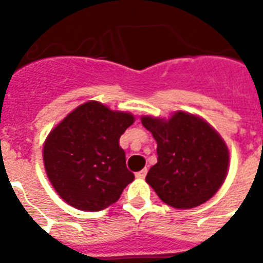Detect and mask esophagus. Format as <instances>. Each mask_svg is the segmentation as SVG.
Masks as SVG:
<instances>
[{
    "mask_svg": "<svg viewBox=\"0 0 263 263\" xmlns=\"http://www.w3.org/2000/svg\"><path fill=\"white\" fill-rule=\"evenodd\" d=\"M146 175H147V169H142V171L136 173L135 176L138 177V179H144V177H146Z\"/></svg>",
    "mask_w": 263,
    "mask_h": 263,
    "instance_id": "obj_1",
    "label": "esophagus"
}]
</instances>
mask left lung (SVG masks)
Instances as JSON below:
<instances>
[{"mask_svg": "<svg viewBox=\"0 0 263 263\" xmlns=\"http://www.w3.org/2000/svg\"><path fill=\"white\" fill-rule=\"evenodd\" d=\"M157 142V164L146 181L160 199L175 209L208 202L224 183L229 150L220 134L202 117L179 110L168 120L142 116Z\"/></svg>", "mask_w": 263, "mask_h": 263, "instance_id": "left-lung-1", "label": "left lung"}]
</instances>
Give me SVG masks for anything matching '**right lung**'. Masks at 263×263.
<instances>
[{"label":"right lung","mask_w":263,"mask_h":263,"mask_svg":"<svg viewBox=\"0 0 263 263\" xmlns=\"http://www.w3.org/2000/svg\"><path fill=\"white\" fill-rule=\"evenodd\" d=\"M134 121L128 111L88 101L51 129L43 144V164L61 199L83 212H99L119 200L135 179L119 144Z\"/></svg>","instance_id":"1"}]
</instances>
